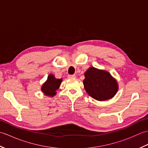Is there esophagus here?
<instances>
[{
  "label": "esophagus",
  "instance_id": "1",
  "mask_svg": "<svg viewBox=\"0 0 148 148\" xmlns=\"http://www.w3.org/2000/svg\"><path fill=\"white\" fill-rule=\"evenodd\" d=\"M68 77L69 78H75V77H76V75H74V74H73V75H69Z\"/></svg>",
  "mask_w": 148,
  "mask_h": 148
}]
</instances>
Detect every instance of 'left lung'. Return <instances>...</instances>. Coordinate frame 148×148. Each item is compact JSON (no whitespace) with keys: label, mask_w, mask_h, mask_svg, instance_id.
I'll return each mask as SVG.
<instances>
[{"label":"left lung","mask_w":148,"mask_h":148,"mask_svg":"<svg viewBox=\"0 0 148 148\" xmlns=\"http://www.w3.org/2000/svg\"><path fill=\"white\" fill-rule=\"evenodd\" d=\"M84 76V89L94 99L103 101L112 98L117 92V82L108 72L90 67L85 72Z\"/></svg>","instance_id":"8db88e82"}]
</instances>
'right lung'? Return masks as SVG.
I'll return each instance as SVG.
<instances>
[{"label": "right lung", "instance_id": "add662e5", "mask_svg": "<svg viewBox=\"0 0 148 148\" xmlns=\"http://www.w3.org/2000/svg\"><path fill=\"white\" fill-rule=\"evenodd\" d=\"M62 81V79H56L53 75L49 74L48 79L43 84L41 88L42 92L46 95L50 97L55 95L56 91L58 89Z\"/></svg>", "mask_w": 148, "mask_h": 148}]
</instances>
